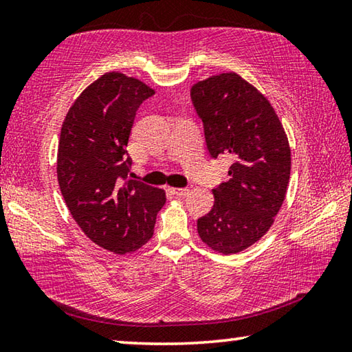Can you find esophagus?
<instances>
[{
  "label": "esophagus",
  "instance_id": "obj_1",
  "mask_svg": "<svg viewBox=\"0 0 352 352\" xmlns=\"http://www.w3.org/2000/svg\"><path fill=\"white\" fill-rule=\"evenodd\" d=\"M189 188H172V192L180 195V197H183V195H188L189 194Z\"/></svg>",
  "mask_w": 352,
  "mask_h": 352
}]
</instances>
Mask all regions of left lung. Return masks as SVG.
<instances>
[{
    "mask_svg": "<svg viewBox=\"0 0 352 352\" xmlns=\"http://www.w3.org/2000/svg\"><path fill=\"white\" fill-rule=\"evenodd\" d=\"M208 152L230 157L228 178L212 189L214 206L197 220L200 239L223 254L253 245L273 223L290 178L287 136L269 100L236 73L190 88Z\"/></svg>",
    "mask_w": 352,
    "mask_h": 352,
    "instance_id": "1",
    "label": "left lung"
}]
</instances>
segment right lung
I'll use <instances>...</instances> for the list:
<instances>
[{
	"label": "right lung",
	"mask_w": 352,
	"mask_h": 352,
	"mask_svg": "<svg viewBox=\"0 0 352 352\" xmlns=\"http://www.w3.org/2000/svg\"><path fill=\"white\" fill-rule=\"evenodd\" d=\"M152 94L138 79L105 73L71 105L58 141L57 178L71 216L94 243L116 254L151 239L166 201L163 189L129 180V136L136 110Z\"/></svg>",
	"instance_id": "add662e5"
}]
</instances>
